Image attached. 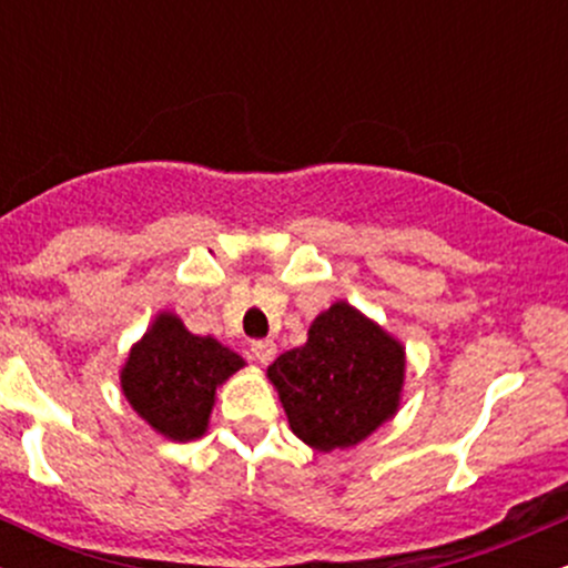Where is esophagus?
Masks as SVG:
<instances>
[{
  "label": "esophagus",
  "instance_id": "1",
  "mask_svg": "<svg viewBox=\"0 0 568 568\" xmlns=\"http://www.w3.org/2000/svg\"><path fill=\"white\" fill-rule=\"evenodd\" d=\"M251 352H253V357H256V361L262 363V366H266V363L275 361L277 344L272 342V338H258V342L251 344Z\"/></svg>",
  "mask_w": 568,
  "mask_h": 568
}]
</instances>
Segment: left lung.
Instances as JSON below:
<instances>
[{
  "instance_id": "8db88e82",
  "label": "left lung",
  "mask_w": 568,
  "mask_h": 568,
  "mask_svg": "<svg viewBox=\"0 0 568 568\" xmlns=\"http://www.w3.org/2000/svg\"><path fill=\"white\" fill-rule=\"evenodd\" d=\"M293 435L317 452L349 448L393 419L400 406L406 349L347 302L310 325L304 347L266 368Z\"/></svg>"
}]
</instances>
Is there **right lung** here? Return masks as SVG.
Segmentation results:
<instances>
[{"mask_svg": "<svg viewBox=\"0 0 568 568\" xmlns=\"http://www.w3.org/2000/svg\"><path fill=\"white\" fill-rule=\"evenodd\" d=\"M245 366L213 336L189 334L173 312H160L130 349L120 384L141 419L165 438L186 443L205 435L216 389Z\"/></svg>", "mask_w": 568, "mask_h": 568, "instance_id": "obj_1", "label": "right lung"}]
</instances>
